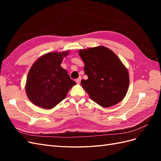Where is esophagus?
Here are the masks:
<instances>
[{
	"label": "esophagus",
	"mask_w": 161,
	"mask_h": 161,
	"mask_svg": "<svg viewBox=\"0 0 161 161\" xmlns=\"http://www.w3.org/2000/svg\"><path fill=\"white\" fill-rule=\"evenodd\" d=\"M81 79L82 78L81 77H79V79H77L76 80V83L77 84H80V81H81Z\"/></svg>",
	"instance_id": "esophagus-1"
}]
</instances>
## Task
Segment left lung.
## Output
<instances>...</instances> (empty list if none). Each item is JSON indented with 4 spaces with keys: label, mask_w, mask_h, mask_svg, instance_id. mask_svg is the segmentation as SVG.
<instances>
[{
    "label": "left lung",
    "mask_w": 161,
    "mask_h": 161,
    "mask_svg": "<svg viewBox=\"0 0 161 161\" xmlns=\"http://www.w3.org/2000/svg\"><path fill=\"white\" fill-rule=\"evenodd\" d=\"M88 79L81 80L90 98L102 107H111L122 100L128 89V72L115 53L104 46L80 50Z\"/></svg>",
    "instance_id": "8db88e82"
}]
</instances>
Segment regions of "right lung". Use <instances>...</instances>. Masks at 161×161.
I'll return each instance as SVG.
<instances>
[{
    "label": "right lung",
    "instance_id": "1",
    "mask_svg": "<svg viewBox=\"0 0 161 161\" xmlns=\"http://www.w3.org/2000/svg\"><path fill=\"white\" fill-rule=\"evenodd\" d=\"M69 52H50L34 63L28 73L25 91L29 99L43 109H52L64 99L76 82L61 67Z\"/></svg>",
    "mask_w": 161,
    "mask_h": 161
}]
</instances>
